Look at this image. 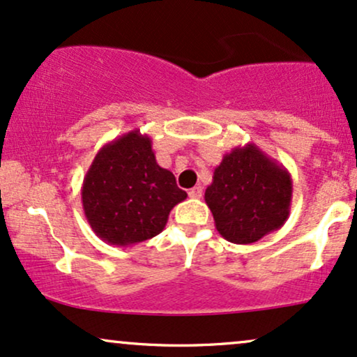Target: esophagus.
<instances>
[{
	"instance_id": "34e87169",
	"label": "esophagus",
	"mask_w": 357,
	"mask_h": 357,
	"mask_svg": "<svg viewBox=\"0 0 357 357\" xmlns=\"http://www.w3.org/2000/svg\"><path fill=\"white\" fill-rule=\"evenodd\" d=\"M189 197H192V199H199L202 196V188L201 186H194L192 189H189Z\"/></svg>"
}]
</instances>
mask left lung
I'll return each instance as SVG.
<instances>
[{
    "label": "left lung",
    "mask_w": 357,
    "mask_h": 357,
    "mask_svg": "<svg viewBox=\"0 0 357 357\" xmlns=\"http://www.w3.org/2000/svg\"><path fill=\"white\" fill-rule=\"evenodd\" d=\"M291 176L255 143L225 153L204 199L218 232L232 243H254L287 222Z\"/></svg>",
    "instance_id": "left-lung-1"
}]
</instances>
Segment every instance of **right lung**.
<instances>
[{"label": "right lung", "instance_id": "1", "mask_svg": "<svg viewBox=\"0 0 357 357\" xmlns=\"http://www.w3.org/2000/svg\"><path fill=\"white\" fill-rule=\"evenodd\" d=\"M188 194L156 163L151 138L133 130L103 145L84 178L82 206L103 242L130 247L155 237Z\"/></svg>", "mask_w": 357, "mask_h": 357}]
</instances>
